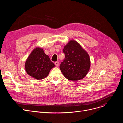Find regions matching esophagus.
Wrapping results in <instances>:
<instances>
[{
	"instance_id": "obj_1",
	"label": "esophagus",
	"mask_w": 123,
	"mask_h": 123,
	"mask_svg": "<svg viewBox=\"0 0 123 123\" xmlns=\"http://www.w3.org/2000/svg\"><path fill=\"white\" fill-rule=\"evenodd\" d=\"M55 66H56V67H58V66H59V62L58 61H56V62H55Z\"/></svg>"
}]
</instances>
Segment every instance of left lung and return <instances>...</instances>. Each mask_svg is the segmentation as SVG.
Segmentation results:
<instances>
[{
    "instance_id": "left-lung-1",
    "label": "left lung",
    "mask_w": 123,
    "mask_h": 123,
    "mask_svg": "<svg viewBox=\"0 0 123 123\" xmlns=\"http://www.w3.org/2000/svg\"><path fill=\"white\" fill-rule=\"evenodd\" d=\"M65 55L60 69L65 78L71 81L84 78L88 73L91 60L88 53L74 40H70L64 47Z\"/></svg>"
}]
</instances>
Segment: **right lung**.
I'll return each instance as SVG.
<instances>
[{
	"label": "right lung",
	"instance_id": "1",
	"mask_svg": "<svg viewBox=\"0 0 123 123\" xmlns=\"http://www.w3.org/2000/svg\"><path fill=\"white\" fill-rule=\"evenodd\" d=\"M44 49L39 47L35 48L28 57L25 64L27 74L37 80L46 78L51 69L55 67Z\"/></svg>",
	"mask_w": 123,
	"mask_h": 123
}]
</instances>
